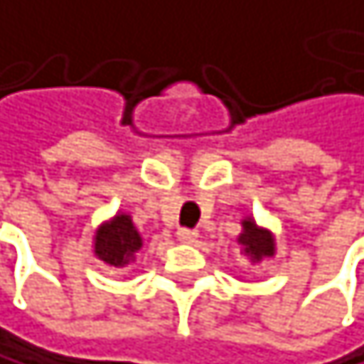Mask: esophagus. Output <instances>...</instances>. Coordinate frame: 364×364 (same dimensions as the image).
Instances as JSON below:
<instances>
[{
    "mask_svg": "<svg viewBox=\"0 0 364 364\" xmlns=\"http://www.w3.org/2000/svg\"><path fill=\"white\" fill-rule=\"evenodd\" d=\"M198 237H200V233L193 231V229H180V231H178V240H180L182 245H196V242H198Z\"/></svg>",
    "mask_w": 364,
    "mask_h": 364,
    "instance_id": "34e87169",
    "label": "esophagus"
}]
</instances>
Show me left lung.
Here are the masks:
<instances>
[{"label":"left lung","instance_id":"1","mask_svg":"<svg viewBox=\"0 0 364 364\" xmlns=\"http://www.w3.org/2000/svg\"><path fill=\"white\" fill-rule=\"evenodd\" d=\"M240 235L235 237V242L240 245V253L251 262L260 264L264 260H271L276 255V235L271 229L260 227L253 215H245L240 220Z\"/></svg>","mask_w":364,"mask_h":364}]
</instances>
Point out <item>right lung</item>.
Returning <instances> with one entry per match:
<instances>
[{"label": "right lung", "mask_w": 364, "mask_h": 364, "mask_svg": "<svg viewBox=\"0 0 364 364\" xmlns=\"http://www.w3.org/2000/svg\"><path fill=\"white\" fill-rule=\"evenodd\" d=\"M144 240L133 225L131 213L117 211L113 218L104 220L93 235V255L104 264L124 269L137 260V253Z\"/></svg>", "instance_id": "1"}]
</instances>
